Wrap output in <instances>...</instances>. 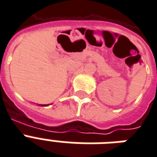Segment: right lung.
Masks as SVG:
<instances>
[{
	"instance_id": "right-lung-1",
	"label": "right lung",
	"mask_w": 157,
	"mask_h": 157,
	"mask_svg": "<svg viewBox=\"0 0 157 157\" xmlns=\"http://www.w3.org/2000/svg\"><path fill=\"white\" fill-rule=\"evenodd\" d=\"M41 105V106H47V105Z\"/></svg>"
}]
</instances>
